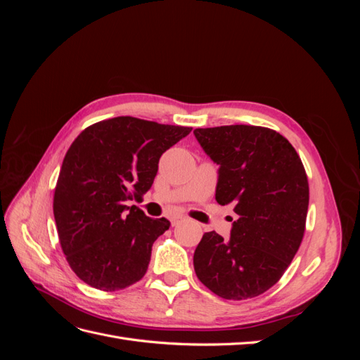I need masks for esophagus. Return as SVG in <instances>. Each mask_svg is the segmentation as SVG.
<instances>
[{
	"label": "esophagus",
	"instance_id": "esophagus-1",
	"mask_svg": "<svg viewBox=\"0 0 360 360\" xmlns=\"http://www.w3.org/2000/svg\"><path fill=\"white\" fill-rule=\"evenodd\" d=\"M184 219H186V217H184V216H172V217H171V224H172V226H176V225H179L180 222H183Z\"/></svg>",
	"mask_w": 360,
	"mask_h": 360
}]
</instances>
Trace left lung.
Here are the masks:
<instances>
[{
    "instance_id": "obj_1",
    "label": "left lung",
    "mask_w": 360,
    "mask_h": 360,
    "mask_svg": "<svg viewBox=\"0 0 360 360\" xmlns=\"http://www.w3.org/2000/svg\"><path fill=\"white\" fill-rule=\"evenodd\" d=\"M216 165V201L238 219L228 240L205 233L193 254L202 284L228 300L259 296L284 275L302 243L309 186L296 150L267 127L233 124L195 129Z\"/></svg>"
}]
</instances>
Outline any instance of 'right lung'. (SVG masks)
Segmentation results:
<instances>
[{"instance_id":"add662e5","label":"right lung","mask_w":360,"mask_h":360,"mask_svg":"<svg viewBox=\"0 0 360 360\" xmlns=\"http://www.w3.org/2000/svg\"><path fill=\"white\" fill-rule=\"evenodd\" d=\"M191 130L115 117L73 141L53 193V217L68 263L85 284L117 291L146 275L151 246L171 224L127 201L143 200L160 156Z\"/></svg>"}]
</instances>
